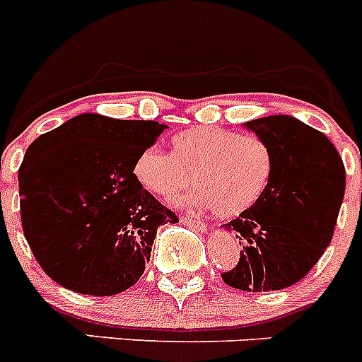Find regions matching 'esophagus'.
Wrapping results in <instances>:
<instances>
[{
  "mask_svg": "<svg viewBox=\"0 0 362 362\" xmlns=\"http://www.w3.org/2000/svg\"><path fill=\"white\" fill-rule=\"evenodd\" d=\"M181 221H183L185 225L190 226V228L197 230V232H204L206 230V225H204L203 221L196 219V217H192V216H181Z\"/></svg>",
  "mask_w": 362,
  "mask_h": 362,
  "instance_id": "obj_1",
  "label": "esophagus"
}]
</instances>
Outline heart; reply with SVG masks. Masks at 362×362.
Wrapping results in <instances>:
<instances>
[{
  "mask_svg": "<svg viewBox=\"0 0 362 362\" xmlns=\"http://www.w3.org/2000/svg\"><path fill=\"white\" fill-rule=\"evenodd\" d=\"M274 172L272 146L257 136L197 127L172 139V153L150 146L134 163L143 188L161 199H174L192 185V204L212 209L219 217H238L264 196Z\"/></svg>",
  "mask_w": 362,
  "mask_h": 362,
  "instance_id": "b5f03b06",
  "label": "heart"
}]
</instances>
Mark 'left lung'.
Here are the masks:
<instances>
[{"mask_svg":"<svg viewBox=\"0 0 362 362\" xmlns=\"http://www.w3.org/2000/svg\"><path fill=\"white\" fill-rule=\"evenodd\" d=\"M274 152V172L254 209L226 223L243 245L235 268L221 274L245 292L288 288L308 274L330 245L343 203L346 172L332 141L292 116L245 123Z\"/></svg>","mask_w":362,"mask_h":362,"instance_id":"8db88e82","label":"left lung"}]
</instances>
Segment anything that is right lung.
I'll use <instances>...</instances> for the list:
<instances>
[{
    "mask_svg": "<svg viewBox=\"0 0 362 362\" xmlns=\"http://www.w3.org/2000/svg\"><path fill=\"white\" fill-rule=\"evenodd\" d=\"M166 124L81 114L32 143L19 166L21 223L45 274L83 296L139 281L153 239L177 216L134 175Z\"/></svg>",
    "mask_w": 362,
    "mask_h": 362,
    "instance_id": "add662e5",
    "label": "right lung"
}]
</instances>
